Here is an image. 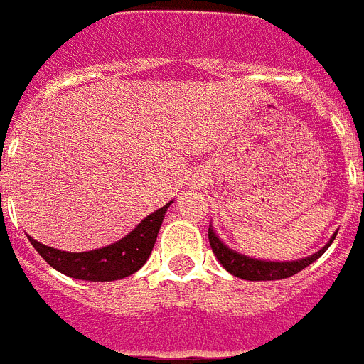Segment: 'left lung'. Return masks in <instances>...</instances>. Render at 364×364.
<instances>
[{
	"instance_id": "1",
	"label": "left lung",
	"mask_w": 364,
	"mask_h": 364,
	"mask_svg": "<svg viewBox=\"0 0 364 364\" xmlns=\"http://www.w3.org/2000/svg\"><path fill=\"white\" fill-rule=\"evenodd\" d=\"M335 235L337 233H333V237L328 240V244L323 248H320L318 252H314L313 255H307L304 259H296V261H264V259L250 257V255H244V253L237 252V250H231L228 244H224V240H220V237L213 229V224L209 225V242L218 262L229 274H233L235 277H240V279L246 281H276L294 276V274L309 267L311 262L322 257V253L335 240Z\"/></svg>"
}]
</instances>
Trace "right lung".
Wrapping results in <instances>:
<instances>
[{"label":"right lung","mask_w":364,"mask_h":364,"mask_svg":"<svg viewBox=\"0 0 364 364\" xmlns=\"http://www.w3.org/2000/svg\"><path fill=\"white\" fill-rule=\"evenodd\" d=\"M172 203L173 200L146 216L124 239L90 252H63L38 242L33 237H29V242L50 267L64 276L83 281L124 279L146 264L157 240L164 215Z\"/></svg>","instance_id":"add662e5"}]
</instances>
